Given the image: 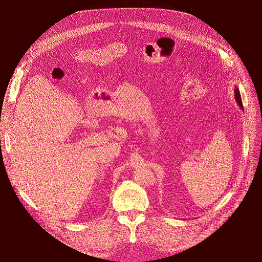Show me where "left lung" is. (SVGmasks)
Here are the masks:
<instances>
[{
  "label": "left lung",
  "instance_id": "8db88e82",
  "mask_svg": "<svg viewBox=\"0 0 262 262\" xmlns=\"http://www.w3.org/2000/svg\"><path fill=\"white\" fill-rule=\"evenodd\" d=\"M235 96H236V101L239 105V107L243 110V105H242V100H241V95H240V91H239V88L236 87L235 89Z\"/></svg>",
  "mask_w": 262,
  "mask_h": 262
}]
</instances>
